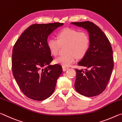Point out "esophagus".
<instances>
[{"mask_svg":"<svg viewBox=\"0 0 122 122\" xmlns=\"http://www.w3.org/2000/svg\"><path fill=\"white\" fill-rule=\"evenodd\" d=\"M62 69H63V71H66L69 68L67 67H65V66H62Z\"/></svg>","mask_w":122,"mask_h":122,"instance_id":"esophagus-1","label":"esophagus"}]
</instances>
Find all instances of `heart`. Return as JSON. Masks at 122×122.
I'll return each instance as SVG.
<instances>
[{"instance_id": "heart-1", "label": "heart", "mask_w": 122, "mask_h": 122, "mask_svg": "<svg viewBox=\"0 0 122 122\" xmlns=\"http://www.w3.org/2000/svg\"><path fill=\"white\" fill-rule=\"evenodd\" d=\"M90 43L89 36L86 32L66 28L58 33L57 38H49L47 46L51 54L56 56L61 46L66 45L65 51L67 53L57 57L55 62L67 67L74 63L76 57L81 59L85 56L89 49Z\"/></svg>"}]
</instances>
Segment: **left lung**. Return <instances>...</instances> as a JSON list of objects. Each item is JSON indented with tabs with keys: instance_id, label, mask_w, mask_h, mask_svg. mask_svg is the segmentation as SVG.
I'll return each instance as SVG.
<instances>
[{
	"instance_id": "1",
	"label": "left lung",
	"mask_w": 122,
	"mask_h": 122,
	"mask_svg": "<svg viewBox=\"0 0 122 122\" xmlns=\"http://www.w3.org/2000/svg\"><path fill=\"white\" fill-rule=\"evenodd\" d=\"M71 24L87 30L90 42L87 53L78 63L88 70L76 68L75 90L85 96L98 95L106 89L112 73L114 65L112 47L106 34L93 22Z\"/></svg>"
}]
</instances>
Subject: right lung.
<instances>
[{"mask_svg":"<svg viewBox=\"0 0 122 122\" xmlns=\"http://www.w3.org/2000/svg\"><path fill=\"white\" fill-rule=\"evenodd\" d=\"M63 25L60 22L32 25L14 45L12 73L22 93L32 100L43 101L50 97L62 73L59 64L43 67L53 60L47 46L48 36Z\"/></svg>","mask_w":122,"mask_h":122,"instance_id":"1","label":"right lung"}]
</instances>
